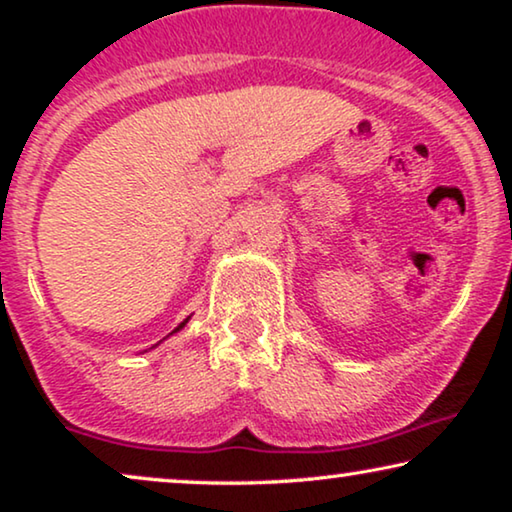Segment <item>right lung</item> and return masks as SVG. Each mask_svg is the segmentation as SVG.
Returning <instances> with one entry per match:
<instances>
[{
  "mask_svg": "<svg viewBox=\"0 0 512 512\" xmlns=\"http://www.w3.org/2000/svg\"><path fill=\"white\" fill-rule=\"evenodd\" d=\"M186 324H188V319H184V321H181V324H179L177 328H174V331H172V333H177V331H181V328H184Z\"/></svg>",
  "mask_w": 512,
  "mask_h": 512,
  "instance_id": "add662e5",
  "label": "right lung"
}]
</instances>
